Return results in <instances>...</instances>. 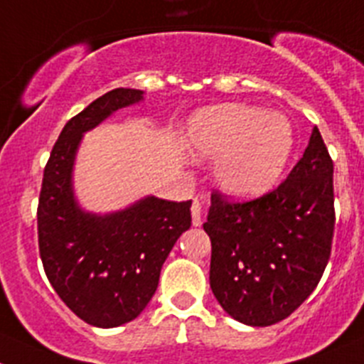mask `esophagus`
<instances>
[{
	"instance_id": "34e87169",
	"label": "esophagus",
	"mask_w": 364,
	"mask_h": 364,
	"mask_svg": "<svg viewBox=\"0 0 364 364\" xmlns=\"http://www.w3.org/2000/svg\"><path fill=\"white\" fill-rule=\"evenodd\" d=\"M192 224L193 226H201V215H203V205L199 199L192 201Z\"/></svg>"
}]
</instances>
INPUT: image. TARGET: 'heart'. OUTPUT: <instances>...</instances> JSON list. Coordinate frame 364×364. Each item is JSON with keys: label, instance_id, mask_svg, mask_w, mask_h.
Instances as JSON below:
<instances>
[{"label": "heart", "instance_id": "obj_1", "mask_svg": "<svg viewBox=\"0 0 364 364\" xmlns=\"http://www.w3.org/2000/svg\"><path fill=\"white\" fill-rule=\"evenodd\" d=\"M192 145L201 158L219 159L215 179L237 198H253L277 183L293 152L289 120L259 107L226 104L192 120Z\"/></svg>", "mask_w": 364, "mask_h": 364}]
</instances>
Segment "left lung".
<instances>
[{
  "instance_id": "8db88e82",
  "label": "left lung",
  "mask_w": 364,
  "mask_h": 364,
  "mask_svg": "<svg viewBox=\"0 0 364 364\" xmlns=\"http://www.w3.org/2000/svg\"><path fill=\"white\" fill-rule=\"evenodd\" d=\"M334 163L314 127L307 149L278 186L250 201L213 190L210 287L232 318L267 327L316 289L334 237Z\"/></svg>"
}]
</instances>
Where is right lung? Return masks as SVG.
<instances>
[{"label": "right lung", "mask_w": 364, "mask_h": 364, "mask_svg": "<svg viewBox=\"0 0 364 364\" xmlns=\"http://www.w3.org/2000/svg\"><path fill=\"white\" fill-rule=\"evenodd\" d=\"M141 97L140 90L117 87L68 120L44 166L37 205L44 273L71 312L102 328L127 323L144 311L163 262L192 224V201L147 198L98 217L84 213L73 199L71 166L82 132Z\"/></svg>", "instance_id": "right-lung-1"}]
</instances>
